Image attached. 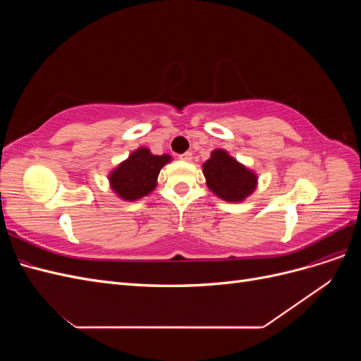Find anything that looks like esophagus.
<instances>
[{
  "label": "esophagus",
  "instance_id": "obj_1",
  "mask_svg": "<svg viewBox=\"0 0 361 361\" xmlns=\"http://www.w3.org/2000/svg\"><path fill=\"white\" fill-rule=\"evenodd\" d=\"M179 158H180L182 161H187V162H190V161L192 159V154H191V152H185V154L179 155Z\"/></svg>",
  "mask_w": 361,
  "mask_h": 361
}]
</instances>
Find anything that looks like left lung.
Returning a JSON list of instances; mask_svg holds the SVG:
<instances>
[{"mask_svg": "<svg viewBox=\"0 0 361 361\" xmlns=\"http://www.w3.org/2000/svg\"><path fill=\"white\" fill-rule=\"evenodd\" d=\"M206 185L214 194L226 202H243L256 190V173L245 169L223 149L212 152L203 164Z\"/></svg>", "mask_w": 361, "mask_h": 361, "instance_id": "obj_1", "label": "left lung"}]
</instances>
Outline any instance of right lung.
I'll use <instances>...</instances> for the list:
<instances>
[{
	"label": "right lung",
	"mask_w": 361,
	"mask_h": 361,
	"mask_svg": "<svg viewBox=\"0 0 361 361\" xmlns=\"http://www.w3.org/2000/svg\"><path fill=\"white\" fill-rule=\"evenodd\" d=\"M170 159V155H152L147 147L137 149L108 176L113 191L128 202L145 197L155 190L158 174Z\"/></svg>",
	"instance_id": "obj_1"
}]
</instances>
